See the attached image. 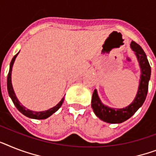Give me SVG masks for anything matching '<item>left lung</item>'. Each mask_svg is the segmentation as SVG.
<instances>
[{
	"mask_svg": "<svg viewBox=\"0 0 156 156\" xmlns=\"http://www.w3.org/2000/svg\"><path fill=\"white\" fill-rule=\"evenodd\" d=\"M131 47L135 51L141 68L140 85L137 94L135 99L128 107L122 109H113L104 106L98 98L97 90H94L92 96L91 107L97 117L101 120L109 123H121L132 116L138 111V109L144 104L146 99L148 90V82L151 77V66L147 58L146 54L139 44L131 41Z\"/></svg>",
	"mask_w": 156,
	"mask_h": 156,
	"instance_id": "8db88e82",
	"label": "left lung"
}]
</instances>
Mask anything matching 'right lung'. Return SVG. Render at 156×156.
I'll use <instances>...</instances> for the list:
<instances>
[{"label": "right lung", "instance_id": "right-lung-1", "mask_svg": "<svg viewBox=\"0 0 156 156\" xmlns=\"http://www.w3.org/2000/svg\"><path fill=\"white\" fill-rule=\"evenodd\" d=\"M18 54H16L13 58H12V61H11V63H10V67H9V71L8 77H7V88H8V92L9 94L10 98L12 99L13 104L15 105V107H16V109L18 110L21 113L23 114L24 115H25L26 117L31 118V119H46V118L49 117L50 115H52L54 112H56L58 109L60 108L61 106L62 105V102L64 101V98L61 100L58 104H57L56 106L53 108H50L48 111H41V112H36V111H32L28 110V109L25 108V107H23L22 105L20 103L17 98H16V95H15L14 91L12 89V82H11V73H12V65L14 63L15 58H16V55Z\"/></svg>", "mask_w": 156, "mask_h": 156}]
</instances>
